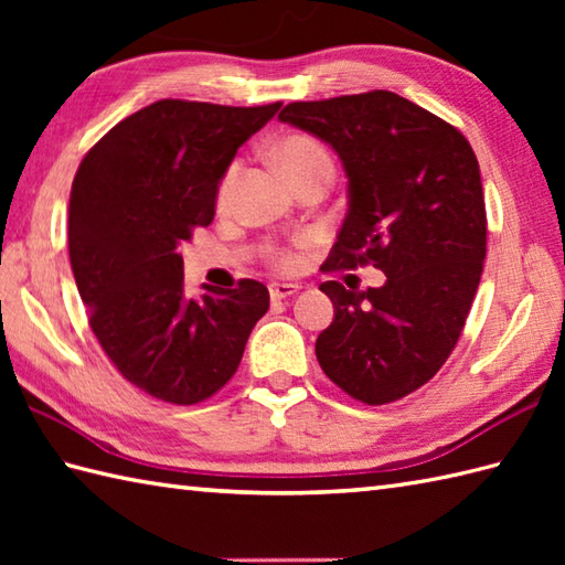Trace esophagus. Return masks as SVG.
<instances>
[{
  "label": "esophagus",
  "mask_w": 565,
  "mask_h": 565,
  "mask_svg": "<svg viewBox=\"0 0 565 565\" xmlns=\"http://www.w3.org/2000/svg\"><path fill=\"white\" fill-rule=\"evenodd\" d=\"M298 291H301V286H298V284H271L269 286L271 301H284V298H289Z\"/></svg>",
  "instance_id": "obj_1"
}]
</instances>
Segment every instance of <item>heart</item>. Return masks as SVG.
<instances>
[{"instance_id": "b5f03b06", "label": "heart", "mask_w": 565, "mask_h": 565, "mask_svg": "<svg viewBox=\"0 0 565 565\" xmlns=\"http://www.w3.org/2000/svg\"><path fill=\"white\" fill-rule=\"evenodd\" d=\"M274 154H276V162H279L281 170L289 174L291 182H296L298 177L318 170V167H332L330 152L322 148L316 138H310V136L284 138L279 146H276ZM237 177H239V164L235 162V164L227 167V172H225L223 182H221V189H218V201L221 203L231 201L233 189L237 184ZM271 259H274L276 267L291 269L294 264L298 262V255L291 249H279V252H274Z\"/></svg>"}]
</instances>
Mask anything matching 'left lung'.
Segmentation results:
<instances>
[{"label":"left lung","mask_w":565,"mask_h":565,"mask_svg":"<svg viewBox=\"0 0 565 565\" xmlns=\"http://www.w3.org/2000/svg\"><path fill=\"white\" fill-rule=\"evenodd\" d=\"M342 160L347 215L322 269L374 264L379 289L320 284L334 318L316 340L332 383L366 405L403 398L437 374L483 274L486 201L468 140L398 94L294 102L279 114Z\"/></svg>","instance_id":"obj_1"}]
</instances>
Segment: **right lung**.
<instances>
[{
    "mask_svg": "<svg viewBox=\"0 0 565 565\" xmlns=\"http://www.w3.org/2000/svg\"><path fill=\"white\" fill-rule=\"evenodd\" d=\"M279 109L154 102L116 124L75 174L67 243L77 291L106 356L152 398H211L269 310L255 279L186 298L179 245L211 225L237 148Z\"/></svg>",
    "mask_w": 565,
    "mask_h": 565,
    "instance_id": "obj_1",
    "label": "right lung"
}]
</instances>
